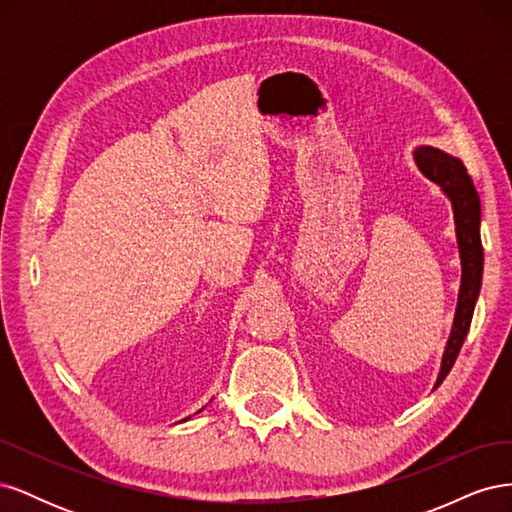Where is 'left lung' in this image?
Returning a JSON list of instances; mask_svg holds the SVG:
<instances>
[{
  "instance_id": "8db88e82",
  "label": "left lung",
  "mask_w": 512,
  "mask_h": 512,
  "mask_svg": "<svg viewBox=\"0 0 512 512\" xmlns=\"http://www.w3.org/2000/svg\"><path fill=\"white\" fill-rule=\"evenodd\" d=\"M414 162L421 173L438 183L442 192L448 196L455 213V232L461 258V288L455 309V320L451 337L446 342L442 354L440 374L436 386L453 369L457 354L470 331V322L474 314V305L480 292V280H483V243H480V200L474 183L461 160L448 156V153L433 147H418L414 151Z\"/></svg>"
}]
</instances>
